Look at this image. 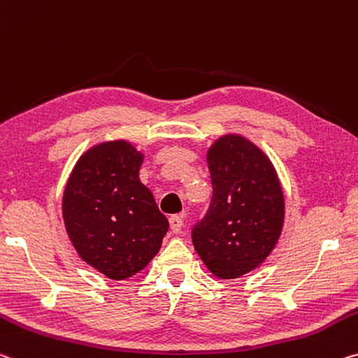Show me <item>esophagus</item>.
Listing matches in <instances>:
<instances>
[{
    "mask_svg": "<svg viewBox=\"0 0 358 358\" xmlns=\"http://www.w3.org/2000/svg\"><path fill=\"white\" fill-rule=\"evenodd\" d=\"M169 223H170V229H172L173 234H178L181 228H183V218H181L180 215H173V217H170Z\"/></svg>",
    "mask_w": 358,
    "mask_h": 358,
    "instance_id": "1",
    "label": "esophagus"
}]
</instances>
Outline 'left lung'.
Wrapping results in <instances>:
<instances>
[{"label": "left lung", "instance_id": "1", "mask_svg": "<svg viewBox=\"0 0 358 358\" xmlns=\"http://www.w3.org/2000/svg\"><path fill=\"white\" fill-rule=\"evenodd\" d=\"M213 196L192 229V243L218 279L257 269L274 250L285 220V199L271 159L237 134L221 135L207 151Z\"/></svg>", "mask_w": 358, "mask_h": 358}]
</instances>
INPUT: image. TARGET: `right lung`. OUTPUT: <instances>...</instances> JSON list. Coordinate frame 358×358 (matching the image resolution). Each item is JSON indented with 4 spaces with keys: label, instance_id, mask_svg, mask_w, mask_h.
<instances>
[{
    "label": "right lung",
    "instance_id": "obj_1",
    "mask_svg": "<svg viewBox=\"0 0 358 358\" xmlns=\"http://www.w3.org/2000/svg\"><path fill=\"white\" fill-rule=\"evenodd\" d=\"M143 152L127 140L94 145L65 185L62 215L79 258L111 280L146 268L162 245L169 221L140 181Z\"/></svg>",
    "mask_w": 358,
    "mask_h": 358
}]
</instances>
